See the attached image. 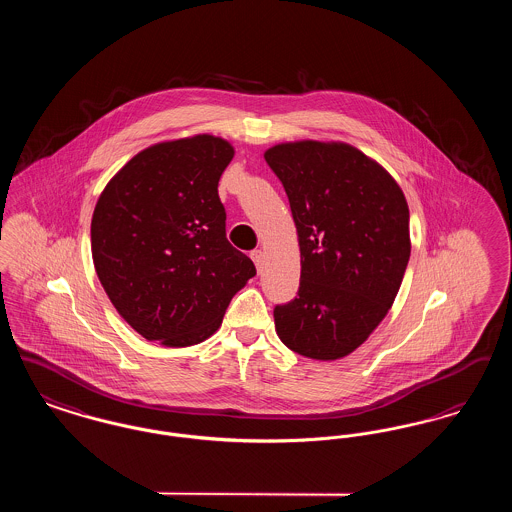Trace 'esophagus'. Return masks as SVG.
<instances>
[{
	"label": "esophagus",
	"mask_w": 512,
	"mask_h": 512,
	"mask_svg": "<svg viewBox=\"0 0 512 512\" xmlns=\"http://www.w3.org/2000/svg\"><path fill=\"white\" fill-rule=\"evenodd\" d=\"M251 259H253V263H255V267L263 268V261H265V251L263 249H253L251 251Z\"/></svg>",
	"instance_id": "obj_1"
}]
</instances>
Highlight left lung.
Listing matches in <instances>:
<instances>
[{
    "label": "left lung",
    "mask_w": 512,
    "mask_h": 512,
    "mask_svg": "<svg viewBox=\"0 0 512 512\" xmlns=\"http://www.w3.org/2000/svg\"><path fill=\"white\" fill-rule=\"evenodd\" d=\"M301 251L297 297L274 309L295 353L336 361L388 315L411 257L409 205L390 172L357 147L301 140L268 147Z\"/></svg>",
    "instance_id": "1"
}]
</instances>
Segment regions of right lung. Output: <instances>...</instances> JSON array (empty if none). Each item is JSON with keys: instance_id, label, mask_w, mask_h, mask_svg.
I'll return each instance as SVG.
<instances>
[{"instance_id": "obj_1", "label": "right lung", "mask_w": 512, "mask_h": 512, "mask_svg": "<svg viewBox=\"0 0 512 512\" xmlns=\"http://www.w3.org/2000/svg\"><path fill=\"white\" fill-rule=\"evenodd\" d=\"M230 142L197 134L142 149L99 195L92 259L113 307L167 347L211 338L232 297L257 274L226 240L220 174Z\"/></svg>"}]
</instances>
